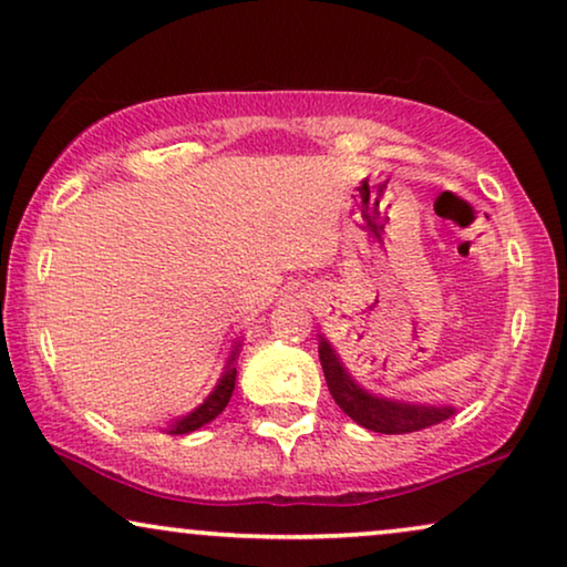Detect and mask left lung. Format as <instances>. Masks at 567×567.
<instances>
[{
    "label": "left lung",
    "instance_id": "obj_1",
    "mask_svg": "<svg viewBox=\"0 0 567 567\" xmlns=\"http://www.w3.org/2000/svg\"><path fill=\"white\" fill-rule=\"evenodd\" d=\"M318 357L326 374V385H329L333 401L349 419L357 424L370 429L378 434H411L419 429H429L442 424L454 416L452 405H424V403H403L393 398H380L367 393L364 388L357 385L347 367L339 362L329 341L321 337L318 344Z\"/></svg>",
    "mask_w": 567,
    "mask_h": 567
}]
</instances>
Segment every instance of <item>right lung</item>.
Masks as SVG:
<instances>
[{"instance_id": "obj_1", "label": "right lung", "mask_w": 567, "mask_h": 567, "mask_svg": "<svg viewBox=\"0 0 567 567\" xmlns=\"http://www.w3.org/2000/svg\"><path fill=\"white\" fill-rule=\"evenodd\" d=\"M236 354L238 349H234V354H230V360L226 364V372H223V378L218 385H215V390L210 395H207V401L200 405V409H195L189 416H182L174 421V426L169 429V434H189L195 432V429L205 426L207 421H213L218 413L226 409L228 401H230V393H234L236 388Z\"/></svg>"}]
</instances>
